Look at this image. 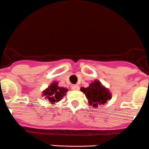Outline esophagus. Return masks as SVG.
<instances>
[{"mask_svg": "<svg viewBox=\"0 0 149 149\" xmlns=\"http://www.w3.org/2000/svg\"><path fill=\"white\" fill-rule=\"evenodd\" d=\"M72 90H73V91H79V85H73L72 86Z\"/></svg>", "mask_w": 149, "mask_h": 149, "instance_id": "34e87169", "label": "esophagus"}]
</instances>
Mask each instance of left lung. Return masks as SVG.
<instances>
[{"mask_svg":"<svg viewBox=\"0 0 149 149\" xmlns=\"http://www.w3.org/2000/svg\"><path fill=\"white\" fill-rule=\"evenodd\" d=\"M80 90L85 93L90 105L93 107L106 104L111 98V93L98 80H95L88 88H81Z\"/></svg>","mask_w":149,"mask_h":149,"instance_id":"1","label":"left lung"}]
</instances>
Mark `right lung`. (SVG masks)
<instances>
[{
    "label": "right lung",
    "mask_w": 149,
    "mask_h": 149,
    "mask_svg": "<svg viewBox=\"0 0 149 149\" xmlns=\"http://www.w3.org/2000/svg\"><path fill=\"white\" fill-rule=\"evenodd\" d=\"M67 91L68 90L67 88L59 87L58 85V82H54L43 91L42 96H45V98L48 99L51 104H55L62 99Z\"/></svg>",
    "instance_id": "obj_1"
}]
</instances>
